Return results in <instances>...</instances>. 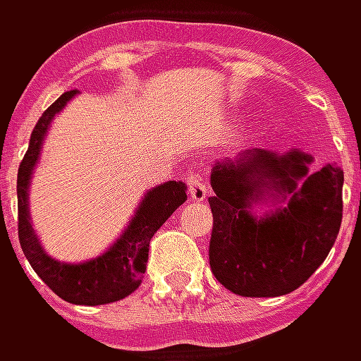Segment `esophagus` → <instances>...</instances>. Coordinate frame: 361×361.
<instances>
[{"instance_id": "34e87169", "label": "esophagus", "mask_w": 361, "mask_h": 361, "mask_svg": "<svg viewBox=\"0 0 361 361\" xmlns=\"http://www.w3.org/2000/svg\"><path fill=\"white\" fill-rule=\"evenodd\" d=\"M187 185H189V192L192 201L201 203V201H205L209 197V185L199 172H192V174L187 176Z\"/></svg>"}]
</instances>
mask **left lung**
<instances>
[{
    "label": "left lung",
    "mask_w": 361,
    "mask_h": 361,
    "mask_svg": "<svg viewBox=\"0 0 361 361\" xmlns=\"http://www.w3.org/2000/svg\"><path fill=\"white\" fill-rule=\"evenodd\" d=\"M311 154L243 150L215 160L209 205V264L227 290L280 297L297 290L327 258L341 227L343 171H309ZM269 207L255 215V205Z\"/></svg>",
    "instance_id": "left-lung-1"
}]
</instances>
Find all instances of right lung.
Returning <instances> with one entry per match:
<instances>
[{
  "instance_id": "right-lung-1",
  "label": "right lung",
  "mask_w": 361,
  "mask_h": 361,
  "mask_svg": "<svg viewBox=\"0 0 361 361\" xmlns=\"http://www.w3.org/2000/svg\"><path fill=\"white\" fill-rule=\"evenodd\" d=\"M75 97L77 91L63 93L42 114L30 135L27 152L18 171V235L30 266L59 297L73 305L95 307L121 300L142 284L150 240L172 213L187 201V185L183 180H169L146 190L121 235L99 256L85 262H61L48 256L32 227L30 183L52 119Z\"/></svg>"
}]
</instances>
